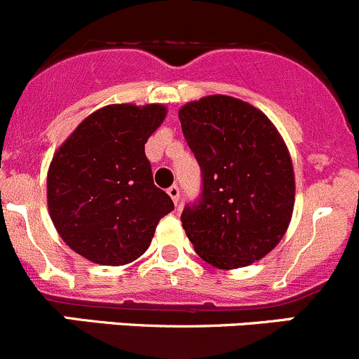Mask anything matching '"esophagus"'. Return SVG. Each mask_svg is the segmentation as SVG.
Here are the masks:
<instances>
[{"label": "esophagus", "mask_w": 359, "mask_h": 359, "mask_svg": "<svg viewBox=\"0 0 359 359\" xmlns=\"http://www.w3.org/2000/svg\"><path fill=\"white\" fill-rule=\"evenodd\" d=\"M168 194H169V197L172 198V202L178 205V202H180V187L178 184H172V187H169Z\"/></svg>", "instance_id": "1"}]
</instances>
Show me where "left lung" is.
Returning <instances> with one entry per match:
<instances>
[{"label": "left lung", "instance_id": "8db88e82", "mask_svg": "<svg viewBox=\"0 0 359 359\" xmlns=\"http://www.w3.org/2000/svg\"><path fill=\"white\" fill-rule=\"evenodd\" d=\"M188 147L202 172V194L181 223L194 250L212 267L239 269L271 253L295 205L290 151L255 106L208 95L180 109Z\"/></svg>", "mask_w": 359, "mask_h": 359}]
</instances>
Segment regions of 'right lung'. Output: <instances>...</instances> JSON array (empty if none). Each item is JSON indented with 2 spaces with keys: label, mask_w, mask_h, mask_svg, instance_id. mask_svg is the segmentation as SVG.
I'll return each mask as SVG.
<instances>
[{
  "label": "right lung",
  "mask_w": 359,
  "mask_h": 359,
  "mask_svg": "<svg viewBox=\"0 0 359 359\" xmlns=\"http://www.w3.org/2000/svg\"><path fill=\"white\" fill-rule=\"evenodd\" d=\"M165 113L162 104L104 106L55 151L47 176L48 212L64 243L87 260L130 264L175 209L154 184L144 155Z\"/></svg>",
  "instance_id": "1"
}]
</instances>
